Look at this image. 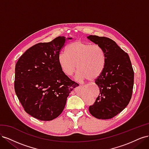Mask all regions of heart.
I'll use <instances>...</instances> for the list:
<instances>
[{
	"label": "heart",
	"mask_w": 149,
	"mask_h": 149,
	"mask_svg": "<svg viewBox=\"0 0 149 149\" xmlns=\"http://www.w3.org/2000/svg\"><path fill=\"white\" fill-rule=\"evenodd\" d=\"M66 52H61L58 56V64L66 75L73 74L76 68V79L79 81L94 80L101 74L106 55L100 46L76 41L69 45Z\"/></svg>",
	"instance_id": "heart-1"
}]
</instances>
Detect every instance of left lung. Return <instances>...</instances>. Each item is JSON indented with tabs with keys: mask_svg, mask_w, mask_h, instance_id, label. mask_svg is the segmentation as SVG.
Here are the masks:
<instances>
[{
	"mask_svg": "<svg viewBox=\"0 0 149 149\" xmlns=\"http://www.w3.org/2000/svg\"><path fill=\"white\" fill-rule=\"evenodd\" d=\"M87 38L100 46L106 55L104 68L95 79L100 94L89 111L97 119H111L123 111L131 99L134 77L131 61L112 40L96 35Z\"/></svg>",
	"mask_w": 149,
	"mask_h": 149,
	"instance_id": "left-lung-1",
	"label": "left lung"
}]
</instances>
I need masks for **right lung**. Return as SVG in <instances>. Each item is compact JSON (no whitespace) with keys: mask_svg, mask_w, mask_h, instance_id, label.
<instances>
[{"mask_svg":"<svg viewBox=\"0 0 149 149\" xmlns=\"http://www.w3.org/2000/svg\"><path fill=\"white\" fill-rule=\"evenodd\" d=\"M65 42V37H58L50 42L36 44L15 65L17 96L26 113L40 120H52L59 116L70 93L79 86L58 64V56Z\"/></svg>","mask_w":149,"mask_h":149,"instance_id":"add662e5","label":"right lung"}]
</instances>
